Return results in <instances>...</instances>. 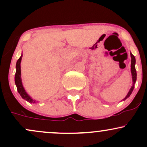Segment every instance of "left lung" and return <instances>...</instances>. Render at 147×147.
I'll return each mask as SVG.
<instances>
[{"mask_svg": "<svg viewBox=\"0 0 147 147\" xmlns=\"http://www.w3.org/2000/svg\"><path fill=\"white\" fill-rule=\"evenodd\" d=\"M131 74H132V79H133V86H131V89H130L129 92H128L127 95L126 96V97L124 98L123 100H125L129 97V96L131 95L132 93L133 89H134V85L135 83L136 82V79H137V72H136V67H135V65H136V58L135 57L133 56V54L131 53Z\"/></svg>", "mask_w": 147, "mask_h": 147, "instance_id": "1", "label": "left lung"}]
</instances>
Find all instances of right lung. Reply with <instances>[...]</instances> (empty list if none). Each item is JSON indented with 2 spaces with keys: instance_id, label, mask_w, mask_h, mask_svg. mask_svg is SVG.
Masks as SVG:
<instances>
[{
  "instance_id": "add662e5",
  "label": "right lung",
  "mask_w": 147,
  "mask_h": 147,
  "mask_svg": "<svg viewBox=\"0 0 147 147\" xmlns=\"http://www.w3.org/2000/svg\"><path fill=\"white\" fill-rule=\"evenodd\" d=\"M23 57V55H21V56L20 57V58L18 59L17 62H16V74H15V84H16V88H17V90L18 93L20 94V95L21 96V97L23 99H25L26 101H28V102L30 103H35L36 101L34 100L33 99H32V97L28 95L26 92V91L25 90L24 88H23V84H22V80L21 77V59Z\"/></svg>"
}]
</instances>
